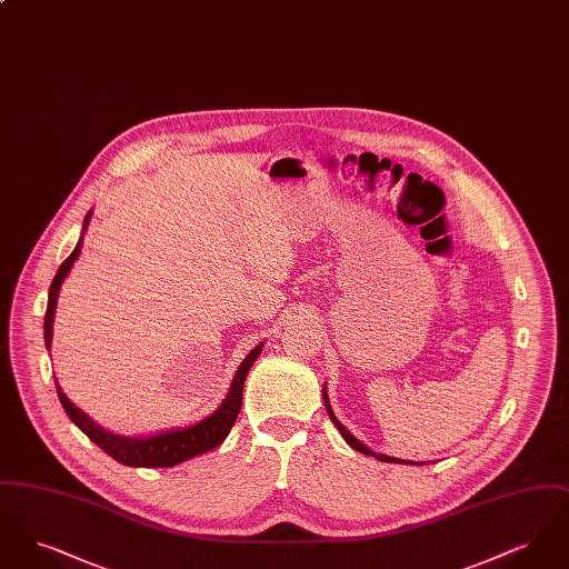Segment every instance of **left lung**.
<instances>
[{"label":"left lung","instance_id":"obj_1","mask_svg":"<svg viewBox=\"0 0 569 569\" xmlns=\"http://www.w3.org/2000/svg\"><path fill=\"white\" fill-rule=\"evenodd\" d=\"M322 399H325L326 411H328V416H330L332 425L337 427V431H339V433L343 435V439H346V441L352 446L353 450H358L360 455H367V457H376V459L381 460V462H401V465L406 462V460L395 459V457L378 455V452H373L371 448H367V446H365L360 439H356V437H353V435L350 433V431H348V429H346V427H343L339 420H337V416H335V411H332V407H330V401H328V392H326V386L322 388ZM409 465H413V462H409ZM416 465H420V462H416Z\"/></svg>","mask_w":569,"mask_h":569}]
</instances>
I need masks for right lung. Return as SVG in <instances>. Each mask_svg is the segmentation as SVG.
<instances>
[{
	"label": "right lung",
	"mask_w": 569,
	"mask_h": 569,
	"mask_svg": "<svg viewBox=\"0 0 569 569\" xmlns=\"http://www.w3.org/2000/svg\"><path fill=\"white\" fill-rule=\"evenodd\" d=\"M93 211H89L82 221V232L79 243L74 247V251L66 258V262L59 267V271L54 274L53 283L49 288V305H47V316H44V343L47 350H51V341H53V322L54 309H57V298L63 279L68 277L70 269L74 267L77 258L81 256L82 239L84 232L89 228ZM264 348V341H260L251 352L247 353L241 362V367L237 369L234 379L230 383V390L226 395V399L221 401V406L217 407L213 413H209L207 418L193 422L190 427H179V429H168L153 435H140V437H126V435L112 433L107 431L104 427H100L98 422H93L82 409L74 406L61 390V386L54 379V388L59 395V401L66 409L68 418L87 435L96 446H100L109 457H112L128 467H174L179 462L207 455L211 450H216L217 446L228 437L230 429L234 427V420L241 411L243 403V386L244 378L251 369V365L256 362V358L260 356Z\"/></svg>",
	"instance_id": "1"
}]
</instances>
